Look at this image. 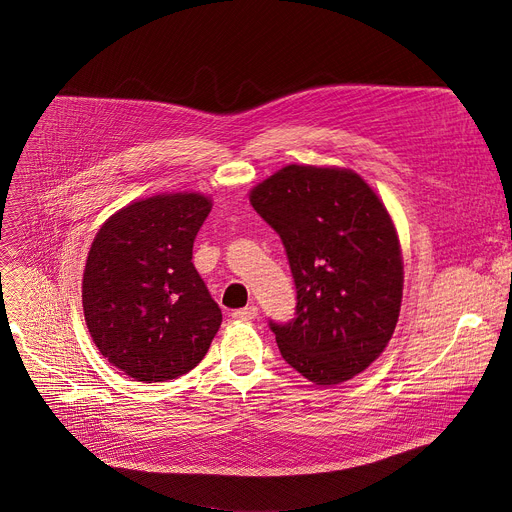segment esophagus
Returning <instances> with one entry per match:
<instances>
[{"label":"esophagus","mask_w":512,"mask_h":512,"mask_svg":"<svg viewBox=\"0 0 512 512\" xmlns=\"http://www.w3.org/2000/svg\"><path fill=\"white\" fill-rule=\"evenodd\" d=\"M257 317V306L251 304V306H245V309H238L232 313V319L234 321H251Z\"/></svg>","instance_id":"34e87169"}]
</instances>
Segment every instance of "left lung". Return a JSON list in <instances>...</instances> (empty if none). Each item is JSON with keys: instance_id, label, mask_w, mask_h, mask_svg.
<instances>
[{"instance_id": "left-lung-1", "label": "left lung", "mask_w": 512, "mask_h": 512, "mask_svg": "<svg viewBox=\"0 0 512 512\" xmlns=\"http://www.w3.org/2000/svg\"><path fill=\"white\" fill-rule=\"evenodd\" d=\"M286 247L296 319L269 323L284 360L315 385L354 379L391 342L403 298L397 228L358 173L288 164L249 193Z\"/></svg>"}]
</instances>
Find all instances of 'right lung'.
I'll list each match as a JSON object with an SVG mask.
<instances>
[{"label":"right lung","instance_id":"1","mask_svg":"<svg viewBox=\"0 0 512 512\" xmlns=\"http://www.w3.org/2000/svg\"><path fill=\"white\" fill-rule=\"evenodd\" d=\"M212 197L135 199L102 224L88 251L82 304L98 352L127 377L162 383L208 354L222 313L191 263Z\"/></svg>","mask_w":512,"mask_h":512}]
</instances>
